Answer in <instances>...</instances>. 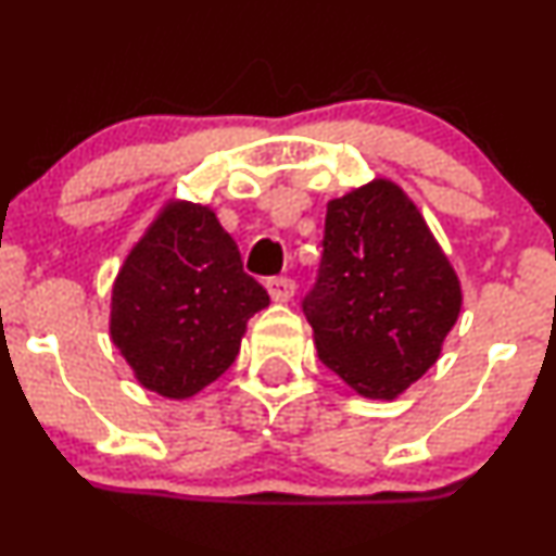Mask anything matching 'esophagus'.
<instances>
[{"label":"esophagus","instance_id":"obj_1","mask_svg":"<svg viewBox=\"0 0 556 556\" xmlns=\"http://www.w3.org/2000/svg\"><path fill=\"white\" fill-rule=\"evenodd\" d=\"M266 290H269V298L274 303H287V300H292V295H295V282L287 277H274L266 282Z\"/></svg>","mask_w":556,"mask_h":556}]
</instances>
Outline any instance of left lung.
Wrapping results in <instances>:
<instances>
[{"label": "left lung", "instance_id": "left-lung-1", "mask_svg": "<svg viewBox=\"0 0 556 556\" xmlns=\"http://www.w3.org/2000/svg\"><path fill=\"white\" fill-rule=\"evenodd\" d=\"M460 308L455 266L397 182L374 177L331 198L303 311L318 358L353 392L397 400L439 361Z\"/></svg>", "mask_w": 556, "mask_h": 556}]
</instances>
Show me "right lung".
Returning a JSON list of instances; mask_svg holds the SVG:
<instances>
[{
  "label": "right lung",
  "instance_id": "obj_1",
  "mask_svg": "<svg viewBox=\"0 0 556 556\" xmlns=\"http://www.w3.org/2000/svg\"><path fill=\"white\" fill-rule=\"evenodd\" d=\"M266 305L214 208L169 198L119 266L110 337L140 387L188 400L232 366Z\"/></svg>",
  "mask_w": 556,
  "mask_h": 556
}]
</instances>
